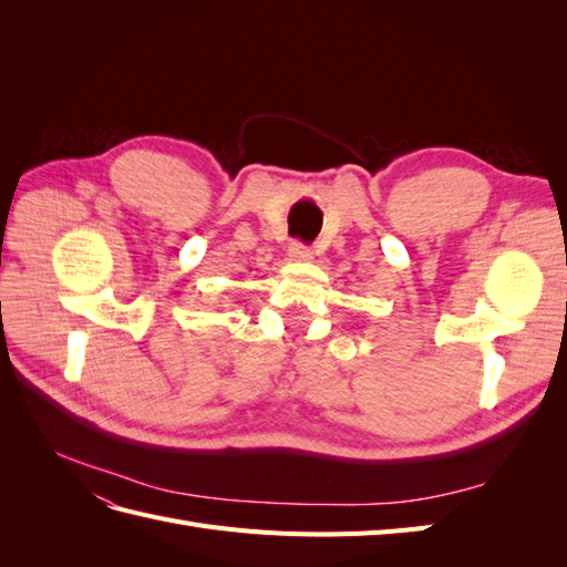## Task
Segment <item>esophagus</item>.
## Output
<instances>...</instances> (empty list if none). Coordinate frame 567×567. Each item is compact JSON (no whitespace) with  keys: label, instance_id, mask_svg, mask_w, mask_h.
<instances>
[{"label":"esophagus","instance_id":"34e87169","mask_svg":"<svg viewBox=\"0 0 567 567\" xmlns=\"http://www.w3.org/2000/svg\"><path fill=\"white\" fill-rule=\"evenodd\" d=\"M288 257L293 262H310L312 260V250L307 248V246H302V244H290Z\"/></svg>","mask_w":567,"mask_h":567}]
</instances>
